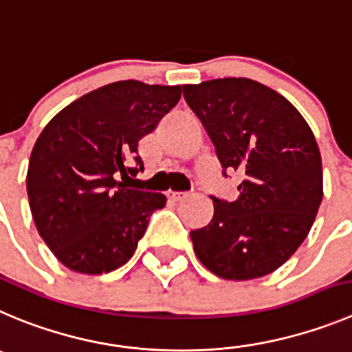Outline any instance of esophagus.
I'll list each match as a JSON object with an SVG mask.
<instances>
[{
    "instance_id": "1",
    "label": "esophagus",
    "mask_w": 352,
    "mask_h": 352,
    "mask_svg": "<svg viewBox=\"0 0 352 352\" xmlns=\"http://www.w3.org/2000/svg\"><path fill=\"white\" fill-rule=\"evenodd\" d=\"M187 196H189V192H179V191L168 192V198L172 199V201H182V199L187 198Z\"/></svg>"
}]
</instances>
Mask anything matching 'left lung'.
<instances>
[{
    "label": "left lung",
    "instance_id": "1",
    "mask_svg": "<svg viewBox=\"0 0 352 352\" xmlns=\"http://www.w3.org/2000/svg\"><path fill=\"white\" fill-rule=\"evenodd\" d=\"M221 161L238 172L234 201L213 199V219L191 231L201 264L224 280H254L283 265L316 219L323 198L321 154L309 124L265 85L224 78L184 85Z\"/></svg>",
    "mask_w": 352,
    "mask_h": 352
}]
</instances>
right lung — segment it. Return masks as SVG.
Segmentation results:
<instances>
[{
	"instance_id": "add662e5",
	"label": "right lung",
	"mask_w": 352,
	"mask_h": 352,
	"mask_svg": "<svg viewBox=\"0 0 352 352\" xmlns=\"http://www.w3.org/2000/svg\"><path fill=\"white\" fill-rule=\"evenodd\" d=\"M182 88L126 80L83 95L32 147L28 196L39 236L76 272L102 274L131 258L165 195L128 189L144 170L139 140L177 106ZM130 159L135 167H128Z\"/></svg>"
}]
</instances>
